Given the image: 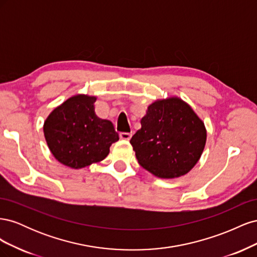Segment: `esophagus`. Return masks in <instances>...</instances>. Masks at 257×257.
Returning <instances> with one entry per match:
<instances>
[{"label":"esophagus","mask_w":257,"mask_h":257,"mask_svg":"<svg viewBox=\"0 0 257 257\" xmlns=\"http://www.w3.org/2000/svg\"><path fill=\"white\" fill-rule=\"evenodd\" d=\"M132 137L131 133H120V138L123 139V141H130Z\"/></svg>","instance_id":"obj_1"}]
</instances>
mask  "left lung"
<instances>
[{"mask_svg": "<svg viewBox=\"0 0 257 257\" xmlns=\"http://www.w3.org/2000/svg\"><path fill=\"white\" fill-rule=\"evenodd\" d=\"M141 123L130 143L139 165L153 176L178 178L197 164L206 146L207 130L183 99L169 96L154 100Z\"/></svg>", "mask_w": 257, "mask_h": 257, "instance_id": "left-lung-1", "label": "left lung"}]
</instances>
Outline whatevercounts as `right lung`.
I'll return each mask as SVG.
<instances>
[{"instance_id": "right-lung-1", "label": "right lung", "mask_w": 257, "mask_h": 257, "mask_svg": "<svg viewBox=\"0 0 257 257\" xmlns=\"http://www.w3.org/2000/svg\"><path fill=\"white\" fill-rule=\"evenodd\" d=\"M96 96L76 94L49 113L44 122V136L58 162L80 169L103 161L110 146L119 141L111 121L95 113Z\"/></svg>"}]
</instances>
